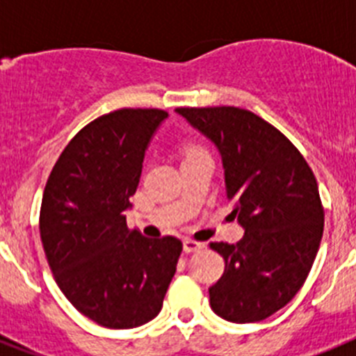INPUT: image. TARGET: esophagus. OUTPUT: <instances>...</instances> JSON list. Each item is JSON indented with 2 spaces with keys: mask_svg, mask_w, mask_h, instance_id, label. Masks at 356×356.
Here are the masks:
<instances>
[{
  "mask_svg": "<svg viewBox=\"0 0 356 356\" xmlns=\"http://www.w3.org/2000/svg\"><path fill=\"white\" fill-rule=\"evenodd\" d=\"M201 248H203V244H201V242L193 241V238H185L184 241L185 253H196V251H200Z\"/></svg>",
  "mask_w": 356,
  "mask_h": 356,
  "instance_id": "34e87169",
  "label": "esophagus"
}]
</instances>
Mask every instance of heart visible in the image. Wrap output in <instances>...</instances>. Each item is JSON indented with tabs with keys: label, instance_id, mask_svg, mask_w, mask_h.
Returning <instances> with one entry per match:
<instances>
[{
	"label": "heart",
	"instance_id": "b5f03b06",
	"mask_svg": "<svg viewBox=\"0 0 356 356\" xmlns=\"http://www.w3.org/2000/svg\"><path fill=\"white\" fill-rule=\"evenodd\" d=\"M196 151H201V149H197V147H188L187 155H193V153H196Z\"/></svg>",
	"mask_w": 356,
	"mask_h": 356
}]
</instances>
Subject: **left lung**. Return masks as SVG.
Wrapping results in <instances>:
<instances>
[{"label": "left lung", "instance_id": "8db88e82", "mask_svg": "<svg viewBox=\"0 0 356 356\" xmlns=\"http://www.w3.org/2000/svg\"><path fill=\"white\" fill-rule=\"evenodd\" d=\"M176 112L219 151L232 216L244 228L237 244H210L225 259L210 307L238 325L264 321L298 294L316 260L325 228L316 176L294 144L250 110Z\"/></svg>", "mask_w": 356, "mask_h": 356}]
</instances>
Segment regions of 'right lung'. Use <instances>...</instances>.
<instances>
[{"mask_svg": "<svg viewBox=\"0 0 356 356\" xmlns=\"http://www.w3.org/2000/svg\"><path fill=\"white\" fill-rule=\"evenodd\" d=\"M168 112L121 108L94 119L65 146L44 188L40 241L64 296L105 328L159 316L181 242L130 232L127 212L151 139Z\"/></svg>", "mask_w": 356, "mask_h": 356, "instance_id": "obj_1", "label": "right lung"}]
</instances>
